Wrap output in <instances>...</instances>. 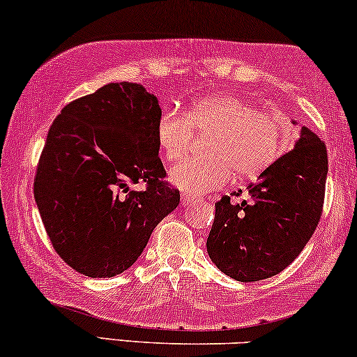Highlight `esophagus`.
Instances as JSON below:
<instances>
[{
	"instance_id": "esophagus-1",
	"label": "esophagus",
	"mask_w": 357,
	"mask_h": 357,
	"mask_svg": "<svg viewBox=\"0 0 357 357\" xmlns=\"http://www.w3.org/2000/svg\"><path fill=\"white\" fill-rule=\"evenodd\" d=\"M196 203V199L195 197H188V196H183V199H181V204L183 206H190V204H195Z\"/></svg>"
}]
</instances>
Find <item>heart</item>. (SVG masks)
<instances>
[{"instance_id": "heart-1", "label": "heart", "mask_w": 357, "mask_h": 357, "mask_svg": "<svg viewBox=\"0 0 357 357\" xmlns=\"http://www.w3.org/2000/svg\"><path fill=\"white\" fill-rule=\"evenodd\" d=\"M195 130L214 135L206 153L211 160H186L169 171L171 183L183 195L199 196L225 186L234 173L251 178L278 160L284 146V128L274 114L259 113L255 106L229 94L199 100L184 116L165 111L158 119L156 136L169 161H179L190 151Z\"/></svg>"}]
</instances>
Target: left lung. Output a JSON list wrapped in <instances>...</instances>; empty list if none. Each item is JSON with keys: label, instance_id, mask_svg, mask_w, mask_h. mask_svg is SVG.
Listing matches in <instances>:
<instances>
[{"label": "left lung", "instance_id": "1", "mask_svg": "<svg viewBox=\"0 0 357 357\" xmlns=\"http://www.w3.org/2000/svg\"><path fill=\"white\" fill-rule=\"evenodd\" d=\"M296 124V121H293ZM328 151L303 126L294 148L246 188L249 201L222 196L206 248L226 276L241 282L276 276L301 255L323 213Z\"/></svg>", "mask_w": 357, "mask_h": 357}]
</instances>
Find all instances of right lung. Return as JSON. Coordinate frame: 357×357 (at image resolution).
Returning a JSON list of instances; mask_svg holds the SVG:
<instances>
[{"instance_id":"1","label":"right lung","mask_w":357,"mask_h":357,"mask_svg":"<svg viewBox=\"0 0 357 357\" xmlns=\"http://www.w3.org/2000/svg\"><path fill=\"white\" fill-rule=\"evenodd\" d=\"M160 101L137 83H109L64 106L43 148L34 201L53 248L89 278L136 263L153 229L179 204L162 181ZM146 190L135 192L132 183Z\"/></svg>"}]
</instances>
